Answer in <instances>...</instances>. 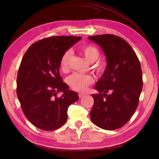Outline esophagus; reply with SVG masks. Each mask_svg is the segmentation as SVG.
I'll return each mask as SVG.
<instances>
[{"label": "esophagus", "instance_id": "esophagus-1", "mask_svg": "<svg viewBox=\"0 0 159 159\" xmlns=\"http://www.w3.org/2000/svg\"><path fill=\"white\" fill-rule=\"evenodd\" d=\"M84 94H83V93H79V98H82L83 97H84Z\"/></svg>", "mask_w": 159, "mask_h": 159}]
</instances>
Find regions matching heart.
Returning <instances> with one entry per match:
<instances>
[{"mask_svg": "<svg viewBox=\"0 0 159 159\" xmlns=\"http://www.w3.org/2000/svg\"><path fill=\"white\" fill-rule=\"evenodd\" d=\"M80 51L86 60L93 63V69L98 74H102L105 71L107 65L104 61L98 60L100 52L96 47L92 45H85L80 48ZM72 56L71 50H68L61 56L60 60V68L63 71H66L69 69L70 60ZM68 85L75 91L83 93L87 90L88 87L94 82L92 76L89 74L74 73L69 76L66 79Z\"/></svg>", "mask_w": 159, "mask_h": 159, "instance_id": "1", "label": "heart"}]
</instances>
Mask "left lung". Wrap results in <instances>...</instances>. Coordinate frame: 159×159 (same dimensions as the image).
I'll return each mask as SVG.
<instances>
[{
    "label": "left lung",
    "instance_id": "8db88e82",
    "mask_svg": "<svg viewBox=\"0 0 159 159\" xmlns=\"http://www.w3.org/2000/svg\"><path fill=\"white\" fill-rule=\"evenodd\" d=\"M100 45L107 66L95 85L90 119L104 130H116L127 123L139 104L143 85L140 62L133 48L113 34L88 37Z\"/></svg>",
    "mask_w": 159,
    "mask_h": 159
}]
</instances>
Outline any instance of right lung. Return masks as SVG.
<instances>
[{"mask_svg":"<svg viewBox=\"0 0 159 159\" xmlns=\"http://www.w3.org/2000/svg\"><path fill=\"white\" fill-rule=\"evenodd\" d=\"M80 39L45 38L32 44L21 60L17 78V98L25 116L39 129L52 131L62 126L69 107L79 100L78 94L62 81L59 68L63 54ZM60 92L63 95L57 97Z\"/></svg>","mask_w":159,"mask_h":159,"instance_id":"obj_1","label":"right lung"}]
</instances>
